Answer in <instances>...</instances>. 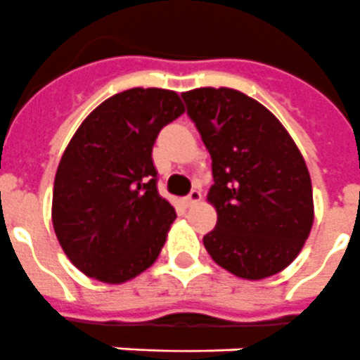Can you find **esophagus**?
I'll list each match as a JSON object with an SVG mask.
<instances>
[{
    "label": "esophagus",
    "instance_id": "obj_1",
    "mask_svg": "<svg viewBox=\"0 0 360 360\" xmlns=\"http://www.w3.org/2000/svg\"><path fill=\"white\" fill-rule=\"evenodd\" d=\"M201 199V192L199 190H192L188 195L185 198V205L186 207H192V205H195Z\"/></svg>",
    "mask_w": 360,
    "mask_h": 360
}]
</instances>
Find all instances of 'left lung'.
Listing matches in <instances>:
<instances>
[{"label": "left lung", "instance_id": "left-lung-1", "mask_svg": "<svg viewBox=\"0 0 360 360\" xmlns=\"http://www.w3.org/2000/svg\"><path fill=\"white\" fill-rule=\"evenodd\" d=\"M212 159L207 201L217 223L203 238L219 267L264 280L297 258L315 207L306 161L265 105L231 87L181 93Z\"/></svg>", "mask_w": 360, "mask_h": 360}]
</instances>
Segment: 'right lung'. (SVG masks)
I'll use <instances>...</instances> for the list:
<instances>
[{"label": "right lung", "mask_w": 360, "mask_h": 360, "mask_svg": "<svg viewBox=\"0 0 360 360\" xmlns=\"http://www.w3.org/2000/svg\"><path fill=\"white\" fill-rule=\"evenodd\" d=\"M183 113L175 91L134 87L95 108L69 141L51 216L63 252L86 276L124 283L161 252L177 216L157 192L152 148Z\"/></svg>", "instance_id": "add662e5"}]
</instances>
